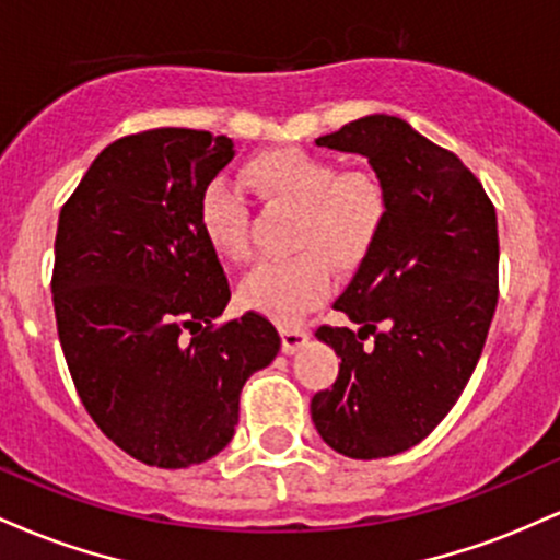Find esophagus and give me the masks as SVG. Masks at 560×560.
<instances>
[{
	"label": "esophagus",
	"instance_id": "34e87169",
	"mask_svg": "<svg viewBox=\"0 0 560 560\" xmlns=\"http://www.w3.org/2000/svg\"><path fill=\"white\" fill-rule=\"evenodd\" d=\"M281 334V350H284V355H292V352H298L302 345L307 342V329H300V326H281L279 329Z\"/></svg>",
	"mask_w": 560,
	"mask_h": 560
}]
</instances>
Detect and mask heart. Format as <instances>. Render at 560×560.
I'll return each instance as SVG.
<instances>
[{
  "mask_svg": "<svg viewBox=\"0 0 560 560\" xmlns=\"http://www.w3.org/2000/svg\"><path fill=\"white\" fill-rule=\"evenodd\" d=\"M244 178L262 197L300 208L289 260L260 262L244 276V307L281 324L300 318L331 289L329 259L337 268H355L369 258L387 223V197L376 178L342 173L331 160L287 147L253 158ZM199 231L218 255L244 260L249 253L247 202L234 186L213 182L199 197Z\"/></svg>",
  "mask_w": 560,
  "mask_h": 560,
  "instance_id": "b5f03b06",
  "label": "heart"
}]
</instances>
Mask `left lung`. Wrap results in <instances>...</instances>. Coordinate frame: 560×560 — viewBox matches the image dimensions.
<instances>
[{
    "mask_svg": "<svg viewBox=\"0 0 560 560\" xmlns=\"http://www.w3.org/2000/svg\"><path fill=\"white\" fill-rule=\"evenodd\" d=\"M316 144L369 160L387 223L334 300L358 329L316 331L342 363L311 416L337 453L387 458L429 436L477 369L498 305V218L479 178L395 115H365Z\"/></svg>",
    "mask_w": 560,
    "mask_h": 560,
    "instance_id": "1",
    "label": "left lung"
}]
</instances>
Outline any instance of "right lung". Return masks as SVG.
<instances>
[{
    "label": "right lung",
    "instance_id": "1",
    "mask_svg": "<svg viewBox=\"0 0 560 560\" xmlns=\"http://www.w3.org/2000/svg\"><path fill=\"white\" fill-rule=\"evenodd\" d=\"M234 141L155 128L113 141L60 210L52 298L62 352L96 427L147 466L221 453L240 392L279 352L258 313L215 329L231 289L199 197Z\"/></svg>",
    "mask_w": 560,
    "mask_h": 560
}]
</instances>
